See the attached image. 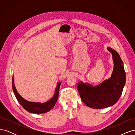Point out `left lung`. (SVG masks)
<instances>
[{
    "label": "left lung",
    "mask_w": 135,
    "mask_h": 135,
    "mask_svg": "<svg viewBox=\"0 0 135 135\" xmlns=\"http://www.w3.org/2000/svg\"><path fill=\"white\" fill-rule=\"evenodd\" d=\"M113 55L114 63L112 76L101 84L93 87L81 81L78 83L80 98L87 107L100 109L113 106L119 99L126 82V73L119 54L113 49L108 47Z\"/></svg>",
    "instance_id": "8db88e82"
}]
</instances>
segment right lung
Returning a JSON list of instances; mask_svg holds the SVG:
<instances>
[{
    "instance_id": "1",
    "label": "right lung",
    "mask_w": 135,
    "mask_h": 135,
    "mask_svg": "<svg viewBox=\"0 0 135 135\" xmlns=\"http://www.w3.org/2000/svg\"><path fill=\"white\" fill-rule=\"evenodd\" d=\"M60 85L61 83H58L57 86L56 88L55 95L50 100H49L48 101L44 103H33V102H29L25 100L19 95V93H18L17 90H16L14 84L13 76V78H12V88H13V92L15 93L16 99L18 100V103L21 104L22 107L26 111L34 114H41L47 113L54 107L59 97Z\"/></svg>"
}]
</instances>
